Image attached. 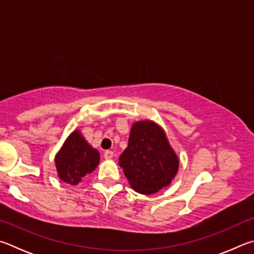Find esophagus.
I'll return each mask as SVG.
<instances>
[{
	"instance_id": "obj_1",
	"label": "esophagus",
	"mask_w": 254,
	"mask_h": 254,
	"mask_svg": "<svg viewBox=\"0 0 254 254\" xmlns=\"http://www.w3.org/2000/svg\"><path fill=\"white\" fill-rule=\"evenodd\" d=\"M113 156H114V152H111V150H106V152L104 153L105 159H110V158H113Z\"/></svg>"
}]
</instances>
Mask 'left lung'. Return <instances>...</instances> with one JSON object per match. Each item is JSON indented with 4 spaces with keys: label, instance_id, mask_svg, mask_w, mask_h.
Here are the masks:
<instances>
[{
    "label": "left lung",
    "instance_id": "obj_1",
    "mask_svg": "<svg viewBox=\"0 0 254 254\" xmlns=\"http://www.w3.org/2000/svg\"><path fill=\"white\" fill-rule=\"evenodd\" d=\"M119 165L132 190L150 195L172 183L179 172L180 158L158 124L139 120L132 124Z\"/></svg>",
    "mask_w": 254,
    "mask_h": 254
}]
</instances>
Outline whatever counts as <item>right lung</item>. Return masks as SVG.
<instances>
[{
	"label": "right lung",
	"mask_w": 254,
	"mask_h": 254,
	"mask_svg": "<svg viewBox=\"0 0 254 254\" xmlns=\"http://www.w3.org/2000/svg\"><path fill=\"white\" fill-rule=\"evenodd\" d=\"M99 152L84 139L80 130H73L55 157L58 176L70 185H77L84 176L96 170Z\"/></svg>",
	"instance_id": "add662e5"
}]
</instances>
